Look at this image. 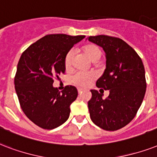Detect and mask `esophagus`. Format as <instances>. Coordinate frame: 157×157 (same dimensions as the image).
Here are the masks:
<instances>
[{
	"mask_svg": "<svg viewBox=\"0 0 157 157\" xmlns=\"http://www.w3.org/2000/svg\"><path fill=\"white\" fill-rule=\"evenodd\" d=\"M82 91H83V89H82V88H78V93L82 92Z\"/></svg>",
	"mask_w": 157,
	"mask_h": 157,
	"instance_id": "34e87169",
	"label": "esophagus"
}]
</instances>
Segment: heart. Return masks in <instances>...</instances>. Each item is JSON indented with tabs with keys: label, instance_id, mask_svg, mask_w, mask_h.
I'll list each match as a JSON object with an SVG mask.
<instances>
[{
	"label": "heart",
	"instance_id": "b5f03b06",
	"mask_svg": "<svg viewBox=\"0 0 157 157\" xmlns=\"http://www.w3.org/2000/svg\"><path fill=\"white\" fill-rule=\"evenodd\" d=\"M82 52L85 56L92 62H98L101 57V50L100 47L95 44H89L85 46L82 48ZM73 59H74V51L70 50L66 53L64 59L65 66L66 70H70L73 65ZM96 75L93 73H76L72 78V82L74 84L79 87H86L95 79Z\"/></svg>",
	"mask_w": 157,
	"mask_h": 157
}]
</instances>
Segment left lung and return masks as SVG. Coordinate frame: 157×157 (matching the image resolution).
Segmentation results:
<instances>
[{"instance_id":"obj_1","label":"left lung","mask_w":157,"mask_h":157,"mask_svg":"<svg viewBox=\"0 0 157 157\" xmlns=\"http://www.w3.org/2000/svg\"><path fill=\"white\" fill-rule=\"evenodd\" d=\"M88 40L105 51L106 68L96 85L110 91L103 99L102 94L91 90L90 117L102 129L118 130L135 117L142 105L147 87L144 65L138 53L119 37L98 35Z\"/></svg>"}]
</instances>
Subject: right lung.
<instances>
[{
	"instance_id": "right-lung-1",
	"label": "right lung",
	"mask_w": 157,
	"mask_h": 157,
	"mask_svg": "<svg viewBox=\"0 0 157 157\" xmlns=\"http://www.w3.org/2000/svg\"><path fill=\"white\" fill-rule=\"evenodd\" d=\"M84 37L49 34L22 53L14 77L15 92L22 110L40 128H57L70 116V105L78 97L77 88L68 85L60 92L52 83L54 78L65 73L66 53Z\"/></svg>"
}]
</instances>
